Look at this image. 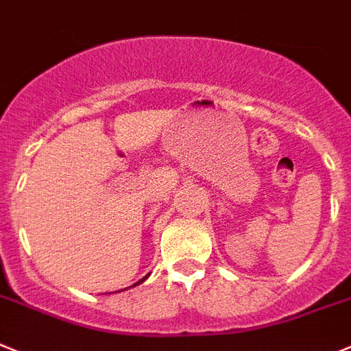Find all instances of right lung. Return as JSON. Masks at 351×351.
<instances>
[{
  "label": "right lung",
  "instance_id": "obj_1",
  "mask_svg": "<svg viewBox=\"0 0 351 351\" xmlns=\"http://www.w3.org/2000/svg\"><path fill=\"white\" fill-rule=\"evenodd\" d=\"M146 277H148V276H145V277H143V279H141V281H139V282H143V281H145ZM136 285H138V282H136Z\"/></svg>",
  "mask_w": 351,
  "mask_h": 351
}]
</instances>
